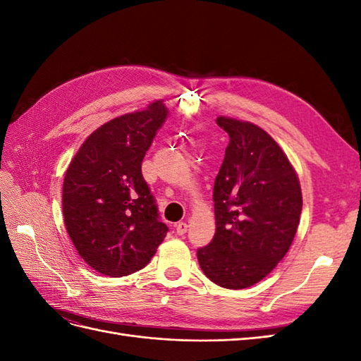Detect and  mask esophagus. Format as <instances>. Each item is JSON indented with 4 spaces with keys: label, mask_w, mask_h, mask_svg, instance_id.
Instances as JSON below:
<instances>
[{
    "label": "esophagus",
    "mask_w": 361,
    "mask_h": 361,
    "mask_svg": "<svg viewBox=\"0 0 361 361\" xmlns=\"http://www.w3.org/2000/svg\"><path fill=\"white\" fill-rule=\"evenodd\" d=\"M187 231H188V224L187 223H178L176 224V233L178 235H185V233H187Z\"/></svg>",
    "instance_id": "34e87169"
}]
</instances>
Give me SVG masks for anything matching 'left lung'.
Masks as SVG:
<instances>
[{"instance_id":"obj_1","label":"left lung","mask_w":361,"mask_h":361,"mask_svg":"<svg viewBox=\"0 0 361 361\" xmlns=\"http://www.w3.org/2000/svg\"><path fill=\"white\" fill-rule=\"evenodd\" d=\"M216 123L231 141L214 183L215 235L197 259L207 279L236 290L256 285L285 257L302 195L297 171L267 130L224 116Z\"/></svg>"}]
</instances>
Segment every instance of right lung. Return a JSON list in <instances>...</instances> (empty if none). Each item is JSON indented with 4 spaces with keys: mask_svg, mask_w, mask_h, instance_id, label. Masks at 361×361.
Here are the masks:
<instances>
[{
    "mask_svg": "<svg viewBox=\"0 0 361 361\" xmlns=\"http://www.w3.org/2000/svg\"><path fill=\"white\" fill-rule=\"evenodd\" d=\"M167 113L162 101H155L104 123L85 138L66 170V231L85 264L104 276L145 268L169 232L141 174Z\"/></svg>",
    "mask_w": 361,
    "mask_h": 361,
    "instance_id": "1",
    "label": "right lung"
}]
</instances>
